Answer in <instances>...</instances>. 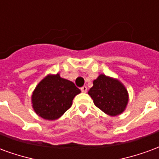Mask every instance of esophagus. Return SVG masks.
Masks as SVG:
<instances>
[{
  "label": "esophagus",
  "mask_w": 159,
  "mask_h": 159,
  "mask_svg": "<svg viewBox=\"0 0 159 159\" xmlns=\"http://www.w3.org/2000/svg\"><path fill=\"white\" fill-rule=\"evenodd\" d=\"M81 91L83 92V93H87V91H88V88L86 86H83L81 88Z\"/></svg>",
  "instance_id": "1"
}]
</instances>
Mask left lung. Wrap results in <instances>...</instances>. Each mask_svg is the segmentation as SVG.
I'll return each instance as SVG.
<instances>
[{
  "label": "left lung",
  "mask_w": 159,
  "mask_h": 159,
  "mask_svg": "<svg viewBox=\"0 0 159 159\" xmlns=\"http://www.w3.org/2000/svg\"><path fill=\"white\" fill-rule=\"evenodd\" d=\"M93 84L89 94L98 108L111 117L123 113L129 102V93L123 83L113 77L100 74L93 80Z\"/></svg>",
  "instance_id": "left-lung-1"
}]
</instances>
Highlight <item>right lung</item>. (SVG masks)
Segmentation results:
<instances>
[{
    "label": "right lung",
    "mask_w": 159,
    "mask_h": 159,
    "mask_svg": "<svg viewBox=\"0 0 159 159\" xmlns=\"http://www.w3.org/2000/svg\"><path fill=\"white\" fill-rule=\"evenodd\" d=\"M80 93L72 82L60 77L59 74H49L33 91L32 107L43 119L56 120L71 107L74 97Z\"/></svg>",
    "instance_id": "obj_1"
}]
</instances>
